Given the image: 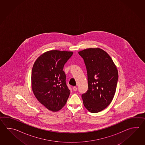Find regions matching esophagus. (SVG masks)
<instances>
[{"label":"esophagus","instance_id":"1","mask_svg":"<svg viewBox=\"0 0 145 145\" xmlns=\"http://www.w3.org/2000/svg\"><path fill=\"white\" fill-rule=\"evenodd\" d=\"M73 89H74V91H76L77 90V88L76 86H74L73 87Z\"/></svg>","mask_w":145,"mask_h":145}]
</instances>
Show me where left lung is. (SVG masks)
I'll return each instance as SVG.
<instances>
[{"label": "left lung", "instance_id": "left-lung-1", "mask_svg": "<svg viewBox=\"0 0 145 145\" xmlns=\"http://www.w3.org/2000/svg\"><path fill=\"white\" fill-rule=\"evenodd\" d=\"M88 75V89L82 94L83 105L92 113H97L110 104L116 92L118 72L110 56L99 48L79 51Z\"/></svg>", "mask_w": 145, "mask_h": 145}]
</instances>
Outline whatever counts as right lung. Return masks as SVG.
Listing matches in <instances>:
<instances>
[{"label": "right lung", "mask_w": 145, "mask_h": 145, "mask_svg": "<svg viewBox=\"0 0 145 145\" xmlns=\"http://www.w3.org/2000/svg\"><path fill=\"white\" fill-rule=\"evenodd\" d=\"M72 52L51 50L35 62L31 71V86L38 101L48 109L58 111L65 106L71 91L63 71Z\"/></svg>", "instance_id": "right-lung-1"}]
</instances>
